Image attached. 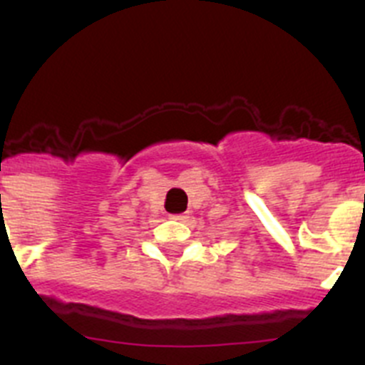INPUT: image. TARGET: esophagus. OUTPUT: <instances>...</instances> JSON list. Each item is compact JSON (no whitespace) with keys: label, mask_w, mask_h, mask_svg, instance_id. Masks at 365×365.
<instances>
[{"label":"esophagus","mask_w":365,"mask_h":365,"mask_svg":"<svg viewBox=\"0 0 365 365\" xmlns=\"http://www.w3.org/2000/svg\"><path fill=\"white\" fill-rule=\"evenodd\" d=\"M170 217L175 219V221H185L186 214H172V215H170Z\"/></svg>","instance_id":"obj_1"}]
</instances>
